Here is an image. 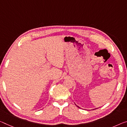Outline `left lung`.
I'll use <instances>...</instances> for the list:
<instances>
[{
    "label": "left lung",
    "mask_w": 127,
    "mask_h": 127,
    "mask_svg": "<svg viewBox=\"0 0 127 127\" xmlns=\"http://www.w3.org/2000/svg\"><path fill=\"white\" fill-rule=\"evenodd\" d=\"M76 106H77V105H76ZM77 107H79V108H80V107H78V106H77ZM95 109H96V108H95ZM95 109H93V110H95Z\"/></svg>",
    "instance_id": "obj_1"
}]
</instances>
